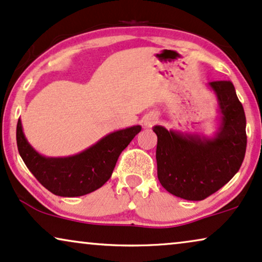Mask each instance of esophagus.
I'll return each instance as SVG.
<instances>
[{
	"label": "esophagus",
	"mask_w": 262,
	"mask_h": 262,
	"mask_svg": "<svg viewBox=\"0 0 262 262\" xmlns=\"http://www.w3.org/2000/svg\"><path fill=\"white\" fill-rule=\"evenodd\" d=\"M143 121H144V126H147V127H150V126H152V125H154L156 121H158V117H156L155 114H147L144 117V119H143Z\"/></svg>",
	"instance_id": "obj_1"
}]
</instances>
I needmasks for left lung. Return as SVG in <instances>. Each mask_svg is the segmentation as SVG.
<instances>
[{
    "label": "left lung",
    "instance_id": "1",
    "mask_svg": "<svg viewBox=\"0 0 262 262\" xmlns=\"http://www.w3.org/2000/svg\"><path fill=\"white\" fill-rule=\"evenodd\" d=\"M222 114L213 138L154 126L161 185L172 195L201 201L223 188L242 165L247 148L246 114L230 80L210 81Z\"/></svg>",
    "mask_w": 262,
    "mask_h": 262
}]
</instances>
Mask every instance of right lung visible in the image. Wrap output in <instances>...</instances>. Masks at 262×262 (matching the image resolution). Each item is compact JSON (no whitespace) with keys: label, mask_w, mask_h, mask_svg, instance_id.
<instances>
[{"label":"right lung","mask_w":262,"mask_h":262,"mask_svg":"<svg viewBox=\"0 0 262 262\" xmlns=\"http://www.w3.org/2000/svg\"><path fill=\"white\" fill-rule=\"evenodd\" d=\"M136 125L104 136L86 150L67 158H46L30 145L16 125V144L26 167L44 188L54 195L77 198L101 188L111 178L119 155L141 131Z\"/></svg>","instance_id":"1"}]
</instances>
